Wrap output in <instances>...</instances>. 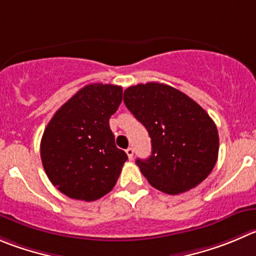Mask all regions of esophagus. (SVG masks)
Instances as JSON below:
<instances>
[{
  "instance_id": "1",
  "label": "esophagus",
  "mask_w": 256,
  "mask_h": 256,
  "mask_svg": "<svg viewBox=\"0 0 256 256\" xmlns=\"http://www.w3.org/2000/svg\"><path fill=\"white\" fill-rule=\"evenodd\" d=\"M126 154H128V158H130V160H133V154H134V150H133L132 147H130L128 148V150H126Z\"/></svg>"
}]
</instances>
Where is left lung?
<instances>
[{"instance_id":"1","label":"left lung","mask_w":256,"mask_h":256,"mask_svg":"<svg viewBox=\"0 0 256 256\" xmlns=\"http://www.w3.org/2000/svg\"><path fill=\"white\" fill-rule=\"evenodd\" d=\"M124 104L152 142V154L136 160L154 188L178 194L200 184L215 167L218 154L216 124L194 99L160 82L124 90Z\"/></svg>"}]
</instances>
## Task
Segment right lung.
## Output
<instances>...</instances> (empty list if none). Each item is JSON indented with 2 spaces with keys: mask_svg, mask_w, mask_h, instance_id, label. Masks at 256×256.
<instances>
[{
  "mask_svg": "<svg viewBox=\"0 0 256 256\" xmlns=\"http://www.w3.org/2000/svg\"><path fill=\"white\" fill-rule=\"evenodd\" d=\"M122 94L118 85H86L60 106L44 130V170L70 198L96 201L116 186L128 157L116 148L109 119L120 106Z\"/></svg>",
  "mask_w": 256,
  "mask_h": 256,
  "instance_id": "obj_1",
  "label": "right lung"
}]
</instances>
